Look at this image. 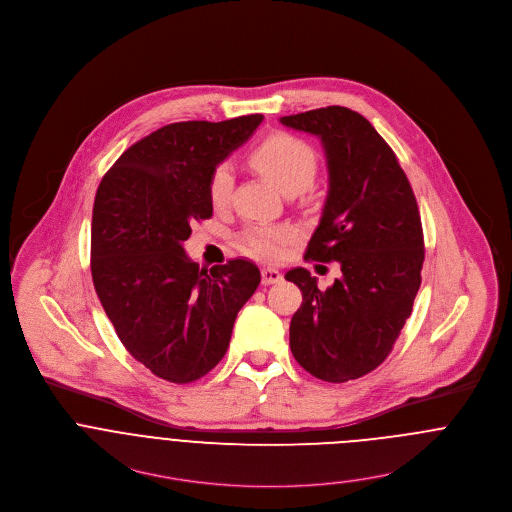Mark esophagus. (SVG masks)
Listing matches in <instances>:
<instances>
[{
    "mask_svg": "<svg viewBox=\"0 0 512 512\" xmlns=\"http://www.w3.org/2000/svg\"><path fill=\"white\" fill-rule=\"evenodd\" d=\"M281 281V272L276 268H264L262 270V283L264 285H272V283H278Z\"/></svg>",
    "mask_w": 512,
    "mask_h": 512,
    "instance_id": "esophagus-1",
    "label": "esophagus"
}]
</instances>
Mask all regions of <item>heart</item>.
Listing matches in <instances>:
<instances>
[{
  "label": "heart",
  "instance_id": "heart-1",
  "mask_svg": "<svg viewBox=\"0 0 512 512\" xmlns=\"http://www.w3.org/2000/svg\"><path fill=\"white\" fill-rule=\"evenodd\" d=\"M252 166L283 193L305 189L317 174L315 150L299 137L276 133L262 140L250 154ZM233 189V172L227 164H219L209 180V199L215 207L227 203ZM293 238L287 227L252 225L238 234L236 244L242 252L260 260H278L283 246Z\"/></svg>",
  "mask_w": 512,
  "mask_h": 512
}]
</instances>
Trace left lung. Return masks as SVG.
<instances>
[{"label":"left lung","instance_id":"left-lung-1","mask_svg":"<svg viewBox=\"0 0 512 512\" xmlns=\"http://www.w3.org/2000/svg\"><path fill=\"white\" fill-rule=\"evenodd\" d=\"M323 142L328 195L305 260L338 262L325 291L305 268L285 274L303 303L289 346L303 370L330 383L358 379L393 350L420 287L419 205L395 152L360 113L330 105L279 119Z\"/></svg>","mask_w":512,"mask_h":512}]
</instances>
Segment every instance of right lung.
<instances>
[{"instance_id":"1","label":"right lung","mask_w":512,"mask_h":512,"mask_svg":"<svg viewBox=\"0 0 512 512\" xmlns=\"http://www.w3.org/2000/svg\"><path fill=\"white\" fill-rule=\"evenodd\" d=\"M262 119L166 125L127 148L97 187L93 287L129 354L166 381H195L223 360L260 283L250 260L205 270L182 244L193 221L213 215V170Z\"/></svg>"}]
</instances>
